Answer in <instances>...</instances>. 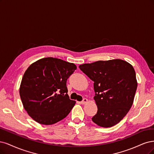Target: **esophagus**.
Listing matches in <instances>:
<instances>
[{
  "label": "esophagus",
  "mask_w": 154,
  "mask_h": 154,
  "mask_svg": "<svg viewBox=\"0 0 154 154\" xmlns=\"http://www.w3.org/2000/svg\"><path fill=\"white\" fill-rule=\"evenodd\" d=\"M87 102H88V99L86 98H83V100L81 101V103L82 104H85Z\"/></svg>",
  "instance_id": "34e87169"
}]
</instances>
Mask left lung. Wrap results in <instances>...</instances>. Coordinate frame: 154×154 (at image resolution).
<instances>
[{
	"label": "left lung",
	"instance_id": "8db88e82",
	"mask_svg": "<svg viewBox=\"0 0 154 154\" xmlns=\"http://www.w3.org/2000/svg\"><path fill=\"white\" fill-rule=\"evenodd\" d=\"M79 68L94 82L98 111L92 121L102 127L115 125L133 103L137 86L133 66L121 59H112L83 64Z\"/></svg>",
	"mask_w": 154,
	"mask_h": 154
}]
</instances>
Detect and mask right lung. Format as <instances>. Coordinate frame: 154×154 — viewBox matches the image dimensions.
Listing matches in <instances>:
<instances>
[{
  "instance_id": "right-lung-1",
  "label": "right lung",
  "mask_w": 154,
  "mask_h": 154,
  "mask_svg": "<svg viewBox=\"0 0 154 154\" xmlns=\"http://www.w3.org/2000/svg\"><path fill=\"white\" fill-rule=\"evenodd\" d=\"M77 69L61 59L45 57L31 64L24 73L20 96L34 120L52 125L65 118L75 103L68 95L66 81Z\"/></svg>"
}]
</instances>
